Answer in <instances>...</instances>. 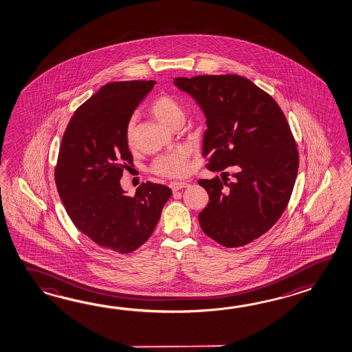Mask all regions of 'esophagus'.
I'll return each instance as SVG.
<instances>
[{
  "instance_id": "esophagus-1",
  "label": "esophagus",
  "mask_w": 352,
  "mask_h": 352,
  "mask_svg": "<svg viewBox=\"0 0 352 352\" xmlns=\"http://www.w3.org/2000/svg\"><path fill=\"white\" fill-rule=\"evenodd\" d=\"M188 186H189L188 182H172V183L169 184V187H170L173 192H177V190H180V189H183V188H187Z\"/></svg>"
}]
</instances>
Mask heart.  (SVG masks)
Wrapping results in <instances>:
<instances>
[{"instance_id":"obj_1","label":"heart","mask_w":352,"mask_h":352,"mask_svg":"<svg viewBox=\"0 0 352 352\" xmlns=\"http://www.w3.org/2000/svg\"><path fill=\"white\" fill-rule=\"evenodd\" d=\"M151 111L158 120L168 126H172L173 122L183 118V110L179 102L166 94L154 99L151 102ZM125 140L130 146L134 144V119H130L126 124ZM189 153L190 151L188 146H178L173 151H166L153 162L151 172L168 178H179L186 175L189 172Z\"/></svg>"}]
</instances>
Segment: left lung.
<instances>
[{
	"label": "left lung",
	"mask_w": 352,
	"mask_h": 352,
	"mask_svg": "<svg viewBox=\"0 0 352 352\" xmlns=\"http://www.w3.org/2000/svg\"><path fill=\"white\" fill-rule=\"evenodd\" d=\"M174 85L198 102L207 119L203 157L233 180H198L209 201L198 219L203 232L228 248L251 243L271 230L287 207L298 172V151L278 104L239 75L175 78Z\"/></svg>",
	"instance_id": "left-lung-1"
}]
</instances>
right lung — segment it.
Listing matches in <instances>:
<instances>
[{
	"instance_id": "right-lung-1",
	"label": "right lung",
	"mask_w": 352,
	"mask_h": 352,
	"mask_svg": "<svg viewBox=\"0 0 352 352\" xmlns=\"http://www.w3.org/2000/svg\"><path fill=\"white\" fill-rule=\"evenodd\" d=\"M155 81L109 82L87 99L67 124L55 166L58 195L75 227L118 253L135 251L158 224L172 190L142 183L134 197L120 186L133 165L125 129Z\"/></svg>"
}]
</instances>
